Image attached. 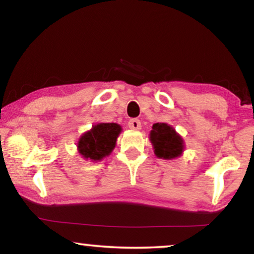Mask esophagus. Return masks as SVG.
I'll return each mask as SVG.
<instances>
[{
    "label": "esophagus",
    "mask_w": 254,
    "mask_h": 254,
    "mask_svg": "<svg viewBox=\"0 0 254 254\" xmlns=\"http://www.w3.org/2000/svg\"><path fill=\"white\" fill-rule=\"evenodd\" d=\"M128 127L130 128V129H134V130H137L141 128V121L138 119H130L128 121Z\"/></svg>",
    "instance_id": "34e87169"
}]
</instances>
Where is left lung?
Listing matches in <instances>:
<instances>
[{
	"label": "left lung",
	"mask_w": 254,
	"mask_h": 254,
	"mask_svg": "<svg viewBox=\"0 0 254 254\" xmlns=\"http://www.w3.org/2000/svg\"><path fill=\"white\" fill-rule=\"evenodd\" d=\"M150 141L155 154L159 158L171 159L182 155L184 149L183 138L166 124H155L150 133Z\"/></svg>",
	"instance_id": "1"
}]
</instances>
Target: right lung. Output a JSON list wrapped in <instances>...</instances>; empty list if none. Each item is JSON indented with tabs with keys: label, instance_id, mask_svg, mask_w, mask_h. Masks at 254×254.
<instances>
[{
	"label": "right lung",
	"instance_id": "obj_1",
	"mask_svg": "<svg viewBox=\"0 0 254 254\" xmlns=\"http://www.w3.org/2000/svg\"><path fill=\"white\" fill-rule=\"evenodd\" d=\"M121 127L118 124H98L82 135L78 141V151L83 157L100 161L113 150Z\"/></svg>",
	"mask_w": 254,
	"mask_h": 254
}]
</instances>
